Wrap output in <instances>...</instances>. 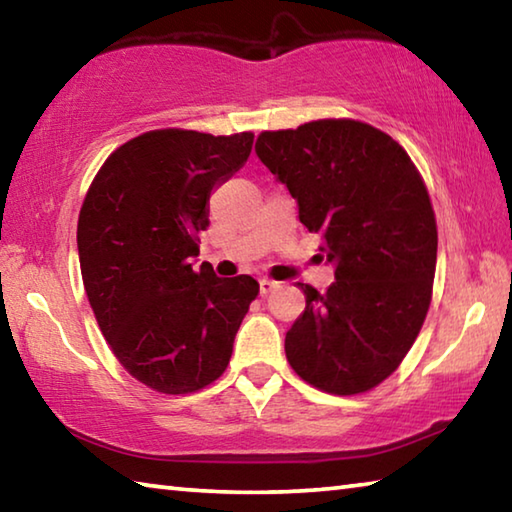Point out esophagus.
Returning <instances> with one entry per match:
<instances>
[{
  "label": "esophagus",
  "instance_id": "esophagus-1",
  "mask_svg": "<svg viewBox=\"0 0 512 512\" xmlns=\"http://www.w3.org/2000/svg\"><path fill=\"white\" fill-rule=\"evenodd\" d=\"M277 287H280V282L268 280V277H262V280H259V293H262V296H268V293L275 291Z\"/></svg>",
  "mask_w": 512,
  "mask_h": 512
}]
</instances>
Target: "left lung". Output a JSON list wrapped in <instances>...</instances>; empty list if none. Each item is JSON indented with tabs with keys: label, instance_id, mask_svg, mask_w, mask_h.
Listing matches in <instances>:
<instances>
[{
	"label": "left lung",
	"instance_id": "8db88e82",
	"mask_svg": "<svg viewBox=\"0 0 512 512\" xmlns=\"http://www.w3.org/2000/svg\"><path fill=\"white\" fill-rule=\"evenodd\" d=\"M255 151L336 277L325 293L298 282L307 307L284 339L291 368L325 393H366L397 370L429 311L438 230L420 171L354 119L264 131Z\"/></svg>",
	"mask_w": 512,
	"mask_h": 512
}]
</instances>
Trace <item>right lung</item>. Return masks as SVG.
I'll list each match as a JSON object with an SVG mask.
<instances>
[{"label":"right lung","instance_id":"right-lung-1","mask_svg":"<svg viewBox=\"0 0 512 512\" xmlns=\"http://www.w3.org/2000/svg\"><path fill=\"white\" fill-rule=\"evenodd\" d=\"M253 133L149 131L103 162L76 244L83 287L110 350L144 386L196 393L223 375L257 298L250 275L194 268L210 194L244 167Z\"/></svg>","mask_w":512,"mask_h":512}]
</instances>
